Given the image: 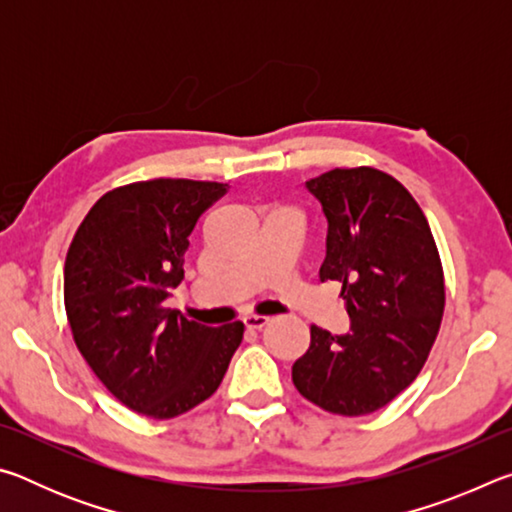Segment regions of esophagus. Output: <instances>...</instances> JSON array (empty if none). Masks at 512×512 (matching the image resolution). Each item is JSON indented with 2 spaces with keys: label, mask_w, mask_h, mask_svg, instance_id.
Listing matches in <instances>:
<instances>
[{
  "label": "esophagus",
  "mask_w": 512,
  "mask_h": 512,
  "mask_svg": "<svg viewBox=\"0 0 512 512\" xmlns=\"http://www.w3.org/2000/svg\"><path fill=\"white\" fill-rule=\"evenodd\" d=\"M268 320H271V318H266V316H257V314H250V316H246V318H244V325H246V329H262V327H266V325H268Z\"/></svg>",
  "instance_id": "esophagus-1"
}]
</instances>
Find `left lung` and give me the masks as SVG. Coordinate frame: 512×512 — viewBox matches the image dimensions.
I'll return each mask as SVG.
<instances>
[{"label": "left lung", "instance_id": "obj_1", "mask_svg": "<svg viewBox=\"0 0 512 512\" xmlns=\"http://www.w3.org/2000/svg\"><path fill=\"white\" fill-rule=\"evenodd\" d=\"M327 219L318 280L343 282L352 332L311 325L293 386L329 413L357 418L391 404L420 375L445 311V273L427 216L400 180L375 167L307 180Z\"/></svg>", "mask_w": 512, "mask_h": 512}]
</instances>
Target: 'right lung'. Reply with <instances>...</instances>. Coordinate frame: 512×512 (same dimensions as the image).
<instances>
[{"mask_svg": "<svg viewBox=\"0 0 512 512\" xmlns=\"http://www.w3.org/2000/svg\"><path fill=\"white\" fill-rule=\"evenodd\" d=\"M225 183L155 178L103 194L65 259V311L81 357L128 409L153 420L192 411L219 388L244 323L198 325L164 309L183 280L196 221Z\"/></svg>", "mask_w": 512, "mask_h": 512, "instance_id": "1", "label": "right lung"}]
</instances>
